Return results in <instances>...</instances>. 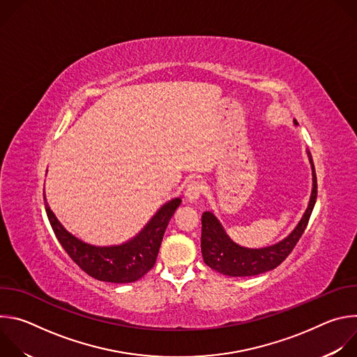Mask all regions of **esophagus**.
<instances>
[{
	"label": "esophagus",
	"mask_w": 357,
	"mask_h": 357,
	"mask_svg": "<svg viewBox=\"0 0 357 357\" xmlns=\"http://www.w3.org/2000/svg\"><path fill=\"white\" fill-rule=\"evenodd\" d=\"M203 193V185L199 181H192L185 190V196L188 197L189 202H195L200 197V195Z\"/></svg>",
	"instance_id": "1"
}]
</instances>
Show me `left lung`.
Wrapping results in <instances>:
<instances>
[{
	"instance_id": "left-lung-1",
	"label": "left lung",
	"mask_w": 357,
	"mask_h": 357,
	"mask_svg": "<svg viewBox=\"0 0 357 357\" xmlns=\"http://www.w3.org/2000/svg\"><path fill=\"white\" fill-rule=\"evenodd\" d=\"M295 124L298 123L295 121ZM308 157L312 167L314 188L310 199V205L307 211H305L302 219L299 220L298 226L292 230V233L282 241L270 247L245 248L230 240V237L226 234L225 229L222 227L220 222L216 219L213 213L205 212L202 215L200 247L203 261H205L206 266L225 275L251 277L274 270L289 256L291 251L299 241L302 233L307 229L318 195L317 174L310 151Z\"/></svg>"
}]
</instances>
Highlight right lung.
Returning a JSON list of instances; mask_svg holds the SVG:
<instances>
[{"mask_svg": "<svg viewBox=\"0 0 357 357\" xmlns=\"http://www.w3.org/2000/svg\"><path fill=\"white\" fill-rule=\"evenodd\" d=\"M43 200L49 223L69 257L90 277L116 284L134 282L154 267L167 226L182 202L176 197L165 203L130 241L120 245L97 247L70 234L50 211L46 197Z\"/></svg>", "mask_w": 357, "mask_h": 357, "instance_id": "right-lung-1", "label": "right lung"}]
</instances>
